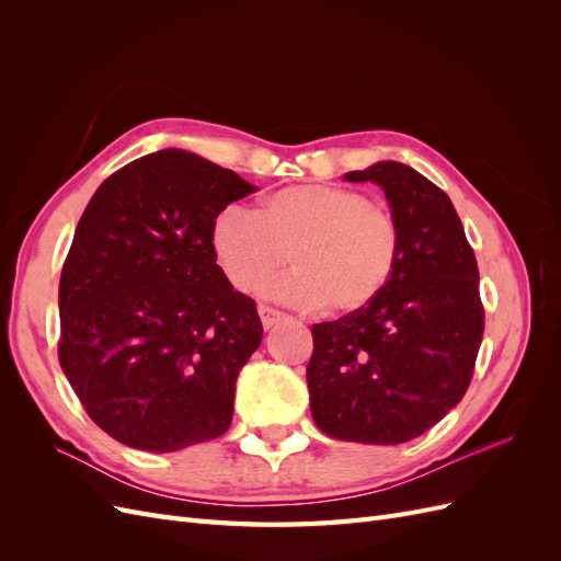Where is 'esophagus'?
Masks as SVG:
<instances>
[{"instance_id":"obj_1","label":"esophagus","mask_w":561,"mask_h":561,"mask_svg":"<svg viewBox=\"0 0 561 561\" xmlns=\"http://www.w3.org/2000/svg\"><path fill=\"white\" fill-rule=\"evenodd\" d=\"M257 311H260V318H262V325H264L266 330L274 328L276 322H280V320L285 318L278 309H271V307H266V304H260Z\"/></svg>"}]
</instances>
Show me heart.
Instances as JSON below:
<instances>
[{
	"mask_svg": "<svg viewBox=\"0 0 561 561\" xmlns=\"http://www.w3.org/2000/svg\"><path fill=\"white\" fill-rule=\"evenodd\" d=\"M213 250L227 278L252 290L293 260L297 266L264 285V295L299 309L369 307L393 278L400 231L393 215L360 192L295 184L264 198L260 213L227 208L213 222Z\"/></svg>",
	"mask_w": 561,
	"mask_h": 561,
	"instance_id": "1",
	"label": "heart"
}]
</instances>
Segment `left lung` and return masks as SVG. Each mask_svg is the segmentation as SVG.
<instances>
[{"instance_id":"8db88e82","label":"left lung","mask_w":561,"mask_h":561,"mask_svg":"<svg viewBox=\"0 0 561 561\" xmlns=\"http://www.w3.org/2000/svg\"><path fill=\"white\" fill-rule=\"evenodd\" d=\"M344 180L381 186L400 254L369 307L313 325L311 414L344 443H410L470 386L484 334L480 271L449 196L414 168L381 161Z\"/></svg>"}]
</instances>
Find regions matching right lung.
I'll list each match as a JSON object with an SVG mask.
<instances>
[{"label":"right lung","mask_w":561,"mask_h":561,"mask_svg":"<svg viewBox=\"0 0 561 561\" xmlns=\"http://www.w3.org/2000/svg\"><path fill=\"white\" fill-rule=\"evenodd\" d=\"M252 192L208 159L161 149L110 175L83 210L60 274L58 360L122 445L165 454L229 431L236 379L264 330L210 233Z\"/></svg>","instance_id":"add662e5"}]
</instances>
